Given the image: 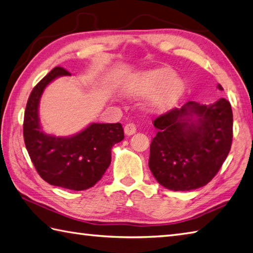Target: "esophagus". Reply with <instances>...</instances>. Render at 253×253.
Masks as SVG:
<instances>
[{"label": "esophagus", "mask_w": 253, "mask_h": 253, "mask_svg": "<svg viewBox=\"0 0 253 253\" xmlns=\"http://www.w3.org/2000/svg\"><path fill=\"white\" fill-rule=\"evenodd\" d=\"M137 130V127L134 123H129L127 124V125L124 127V131H125V134L127 136H130V135H134Z\"/></svg>", "instance_id": "1"}]
</instances>
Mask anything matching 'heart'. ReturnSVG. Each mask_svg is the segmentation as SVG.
Here are the masks:
<instances>
[{"label": "heart", "mask_w": 253, "mask_h": 253, "mask_svg": "<svg viewBox=\"0 0 253 253\" xmlns=\"http://www.w3.org/2000/svg\"><path fill=\"white\" fill-rule=\"evenodd\" d=\"M126 90L132 95L151 93L148 108L154 113H166L181 97L185 85L170 68L159 67L136 76L128 83Z\"/></svg>", "instance_id": "b5f03b06"}]
</instances>
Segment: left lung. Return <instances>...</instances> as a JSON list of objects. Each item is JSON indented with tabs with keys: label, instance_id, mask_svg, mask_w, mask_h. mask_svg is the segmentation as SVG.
Here are the masks:
<instances>
[{
	"label": "left lung",
	"instance_id": "1",
	"mask_svg": "<svg viewBox=\"0 0 253 253\" xmlns=\"http://www.w3.org/2000/svg\"><path fill=\"white\" fill-rule=\"evenodd\" d=\"M222 90V86L218 85ZM232 109L227 99L210 105L188 102L154 121L149 169L160 185L189 191L211 181L230 151Z\"/></svg>",
	"mask_w": 253,
	"mask_h": 253
}]
</instances>
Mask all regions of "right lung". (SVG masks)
Wrapping results in <instances>:
<instances>
[{
    "label": "right lung",
    "instance_id": "add662e5",
    "mask_svg": "<svg viewBox=\"0 0 253 253\" xmlns=\"http://www.w3.org/2000/svg\"><path fill=\"white\" fill-rule=\"evenodd\" d=\"M71 75L63 67H54L36 85L24 114L23 136L36 171L49 185L71 190H85L100 180L111 165L112 148L124 139L122 124H90L71 137H55L42 130L39 118L41 96L50 82Z\"/></svg>",
    "mask_w": 253,
    "mask_h": 253
}]
</instances>
